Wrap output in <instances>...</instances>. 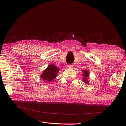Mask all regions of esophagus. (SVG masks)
<instances>
[{"label": "esophagus", "instance_id": "esophagus-1", "mask_svg": "<svg viewBox=\"0 0 126 126\" xmlns=\"http://www.w3.org/2000/svg\"><path fill=\"white\" fill-rule=\"evenodd\" d=\"M67 67L68 68H69V69H71V68H73V65H71V64H68L67 65Z\"/></svg>", "mask_w": 126, "mask_h": 126}]
</instances>
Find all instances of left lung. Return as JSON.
<instances>
[{"label":"left lung","instance_id":"1","mask_svg":"<svg viewBox=\"0 0 126 126\" xmlns=\"http://www.w3.org/2000/svg\"><path fill=\"white\" fill-rule=\"evenodd\" d=\"M83 79L82 80L86 84H89V72L88 70H83Z\"/></svg>","mask_w":126,"mask_h":126}]
</instances>
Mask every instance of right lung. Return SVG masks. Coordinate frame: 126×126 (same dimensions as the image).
Masks as SVG:
<instances>
[{
  "label": "right lung",
  "instance_id": "obj_1",
  "mask_svg": "<svg viewBox=\"0 0 126 126\" xmlns=\"http://www.w3.org/2000/svg\"><path fill=\"white\" fill-rule=\"evenodd\" d=\"M59 71V68L56 67L54 64H50L45 70L43 71L40 77L42 79L44 82H52L57 77Z\"/></svg>",
  "mask_w": 126,
  "mask_h": 126
}]
</instances>
